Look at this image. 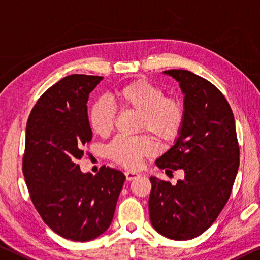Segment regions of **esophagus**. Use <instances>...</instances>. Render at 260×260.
I'll return each instance as SVG.
<instances>
[{
    "instance_id": "obj_1",
    "label": "esophagus",
    "mask_w": 260,
    "mask_h": 260,
    "mask_svg": "<svg viewBox=\"0 0 260 260\" xmlns=\"http://www.w3.org/2000/svg\"><path fill=\"white\" fill-rule=\"evenodd\" d=\"M137 177H139V174L136 173V172H130V171L125 172V178H126L127 181L134 180V179H136Z\"/></svg>"
}]
</instances>
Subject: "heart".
<instances>
[{"label":"heart","mask_w":260,"mask_h":260,"mask_svg":"<svg viewBox=\"0 0 260 260\" xmlns=\"http://www.w3.org/2000/svg\"><path fill=\"white\" fill-rule=\"evenodd\" d=\"M114 99L122 109L141 113L139 131H150L164 142L178 137L185 119V109L180 100L167 98L160 87L144 79L126 83L115 90ZM116 110L109 101L99 99L91 105L88 119L91 130L106 137L114 129ZM157 152V144L149 136L125 137L118 136L107 146L110 159L126 169H137L143 158Z\"/></svg>","instance_id":"obj_1"}]
</instances>
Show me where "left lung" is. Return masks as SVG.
I'll return each mask as SVG.
<instances>
[{
  "label": "left lung",
  "instance_id": "left-lung-1",
  "mask_svg": "<svg viewBox=\"0 0 260 260\" xmlns=\"http://www.w3.org/2000/svg\"><path fill=\"white\" fill-rule=\"evenodd\" d=\"M183 94L185 119L180 134L155 165L182 170L177 185L151 177L149 211L152 226L174 241L205 233L224 208L239 166L233 110L213 83L185 70L164 71Z\"/></svg>",
  "mask_w": 260,
  "mask_h": 260
}]
</instances>
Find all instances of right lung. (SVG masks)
I'll list each match as a JSON object with an SVG mask.
<instances>
[{
	"instance_id": "1",
	"label": "right lung",
	"mask_w": 260,
	"mask_h": 260,
	"mask_svg": "<svg viewBox=\"0 0 260 260\" xmlns=\"http://www.w3.org/2000/svg\"><path fill=\"white\" fill-rule=\"evenodd\" d=\"M103 78L73 74L50 87L26 123L23 173L30 198L55 234L88 242L110 226L125 175L102 166L82 173L78 160L93 138L87 102Z\"/></svg>"
}]
</instances>
